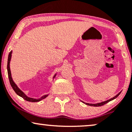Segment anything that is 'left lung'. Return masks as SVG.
Returning a JSON list of instances; mask_svg holds the SVG:
<instances>
[{
  "label": "left lung",
  "instance_id": "obj_1",
  "mask_svg": "<svg viewBox=\"0 0 132 132\" xmlns=\"http://www.w3.org/2000/svg\"><path fill=\"white\" fill-rule=\"evenodd\" d=\"M121 92H120L119 93H118V94L116 96H114V97H113V98H110V100H107V101H103V102H101V103H96V104H90V103H84L83 101H82V103H84V104H86V105H88V106H95V107H98V106H103V105H104V104H106V103H108V102H109V101H112V100H114V99H115L116 98H117L118 96H119V95L121 94Z\"/></svg>",
  "mask_w": 132,
  "mask_h": 132
}]
</instances>
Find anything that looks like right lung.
I'll return each mask as SVG.
<instances>
[{
  "label": "right lung",
  "instance_id": "add662e5",
  "mask_svg": "<svg viewBox=\"0 0 132 132\" xmlns=\"http://www.w3.org/2000/svg\"><path fill=\"white\" fill-rule=\"evenodd\" d=\"M12 52H13V51H11V52H10L8 55V63H7V71H8V78H9V80H10V84H11V87H13V90L15 91V92L19 96H21V97L23 98L24 100H26V101H29V102H38L41 100L45 99V98H46L47 96H48L49 94L47 95H44L40 97V98H31L28 96L24 94V93L23 92L22 90H21L19 88L18 86L16 85V84L15 83L14 81L13 80V78H12L11 76V70H10V61H11V56H12ZM57 73H55V75H54L53 78H55V75Z\"/></svg>",
  "mask_w": 132,
  "mask_h": 132
}]
</instances>
